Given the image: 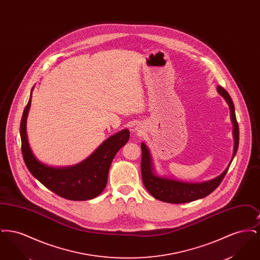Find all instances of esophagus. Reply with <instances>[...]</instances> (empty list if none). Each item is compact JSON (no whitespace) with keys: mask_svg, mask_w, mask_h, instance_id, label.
<instances>
[{"mask_svg":"<svg viewBox=\"0 0 260 260\" xmlns=\"http://www.w3.org/2000/svg\"><path fill=\"white\" fill-rule=\"evenodd\" d=\"M136 129H137V132H139V129H138V128H136Z\"/></svg>","mask_w":260,"mask_h":260,"instance_id":"1","label":"esophagus"}]
</instances>
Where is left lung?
I'll list each match as a JSON object with an SVG mask.
<instances>
[{"label": "left lung", "mask_w": 260, "mask_h": 260, "mask_svg": "<svg viewBox=\"0 0 260 260\" xmlns=\"http://www.w3.org/2000/svg\"><path fill=\"white\" fill-rule=\"evenodd\" d=\"M218 93L224 98L229 105L231 121L233 124V136H234V152L232 160L229 162V166L225 169L220 175L211 179L210 181L202 183H187L170 178H165L158 176L154 173V167L152 162V158L150 155L148 147L144 142L141 143V175L142 181L149 193L157 200L161 202L171 203V204H183L189 203L198 199L205 198L213 192L224 178L229 170L230 164L235 157L238 146H239V125L236 119L235 107L229 93L221 86H217Z\"/></svg>", "instance_id": "8db88e82"}]
</instances>
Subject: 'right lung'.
Listing matches in <instances>:
<instances>
[{"label": "right lung", "mask_w": 260, "mask_h": 260, "mask_svg": "<svg viewBox=\"0 0 260 260\" xmlns=\"http://www.w3.org/2000/svg\"><path fill=\"white\" fill-rule=\"evenodd\" d=\"M30 105L31 96L20 123L21 151L29 172L43 185L62 198L87 201L98 197L107 184L109 169L115 155L129 139V131L123 129L107 138L88 158L78 165L67 168H52L38 161L29 146L26 120Z\"/></svg>", "instance_id": "1"}]
</instances>
